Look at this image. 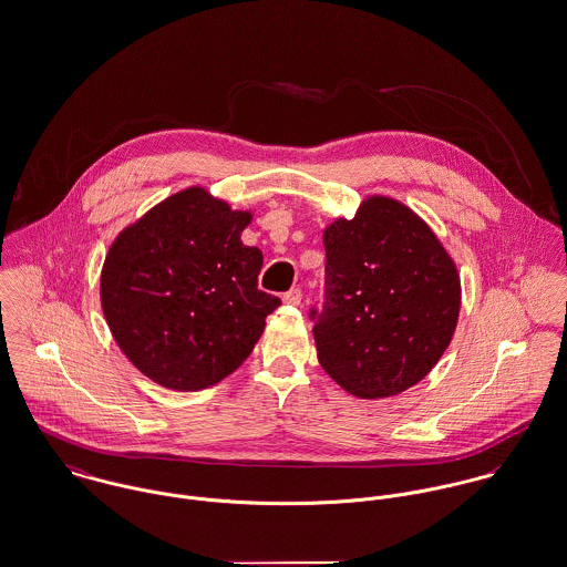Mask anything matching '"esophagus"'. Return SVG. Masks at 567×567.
I'll list each match as a JSON object with an SVG mask.
<instances>
[{"label":"esophagus","mask_w":567,"mask_h":567,"mask_svg":"<svg viewBox=\"0 0 567 567\" xmlns=\"http://www.w3.org/2000/svg\"><path fill=\"white\" fill-rule=\"evenodd\" d=\"M301 301H303L301 288H292L284 295V303H288V306H301Z\"/></svg>","instance_id":"obj_1"}]
</instances>
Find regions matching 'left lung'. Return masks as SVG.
<instances>
[{"instance_id":"1","label":"left lung","mask_w":567,"mask_h":567,"mask_svg":"<svg viewBox=\"0 0 567 567\" xmlns=\"http://www.w3.org/2000/svg\"><path fill=\"white\" fill-rule=\"evenodd\" d=\"M324 290L309 309L318 361L347 392L385 399L440 361L457 327L460 275L410 207L370 197L324 229Z\"/></svg>"}]
</instances>
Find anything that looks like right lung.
<instances>
[{
  "mask_svg": "<svg viewBox=\"0 0 567 567\" xmlns=\"http://www.w3.org/2000/svg\"><path fill=\"white\" fill-rule=\"evenodd\" d=\"M249 212L188 188L130 225L102 272L107 327L152 381L182 392L247 360L281 299L258 290L261 251L245 247Z\"/></svg>",
  "mask_w": 567,
  "mask_h": 567,
  "instance_id": "right-lung-1",
  "label": "right lung"
}]
</instances>
